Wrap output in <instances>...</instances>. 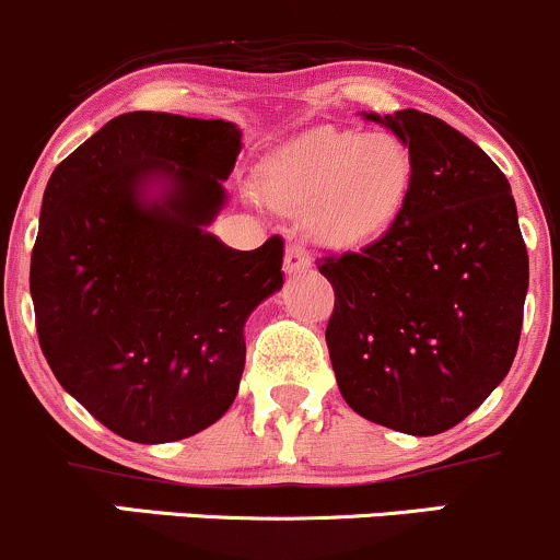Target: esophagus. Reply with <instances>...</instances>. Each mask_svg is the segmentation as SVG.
Listing matches in <instances>:
<instances>
[{
    "mask_svg": "<svg viewBox=\"0 0 560 560\" xmlns=\"http://www.w3.org/2000/svg\"><path fill=\"white\" fill-rule=\"evenodd\" d=\"M313 266L311 260V252L305 247L303 242H292L290 247H287V255H284V270L290 276L294 273H303V270H308Z\"/></svg>",
    "mask_w": 560,
    "mask_h": 560,
    "instance_id": "obj_1",
    "label": "esophagus"
}]
</instances>
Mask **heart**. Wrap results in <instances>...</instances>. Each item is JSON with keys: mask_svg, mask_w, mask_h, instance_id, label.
Listing matches in <instances>:
<instances>
[{"mask_svg": "<svg viewBox=\"0 0 560 560\" xmlns=\"http://www.w3.org/2000/svg\"><path fill=\"white\" fill-rule=\"evenodd\" d=\"M415 186L409 145L390 132L316 127L273 151L262 172L268 199L311 212L324 242L355 247L388 233Z\"/></svg>", "mask_w": 560, "mask_h": 560, "instance_id": "obj_1", "label": "heart"}]
</instances>
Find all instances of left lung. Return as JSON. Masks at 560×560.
<instances>
[{
  "instance_id": "8db88e82",
  "label": "left lung",
  "mask_w": 560,
  "mask_h": 560,
  "mask_svg": "<svg viewBox=\"0 0 560 560\" xmlns=\"http://www.w3.org/2000/svg\"><path fill=\"white\" fill-rule=\"evenodd\" d=\"M370 119L409 145L415 186L388 233L318 266L335 287L331 370L364 420L435 435L510 372L529 255L508 177L472 140L415 108Z\"/></svg>"
}]
</instances>
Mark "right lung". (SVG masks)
I'll return each mask as SVG.
<instances>
[{"mask_svg":"<svg viewBox=\"0 0 560 560\" xmlns=\"http://www.w3.org/2000/svg\"><path fill=\"white\" fill-rule=\"evenodd\" d=\"M242 130L132 110L55 167L31 252V300L66 393L135 444L210 428L242 383L249 313L281 290L284 242L225 247Z\"/></svg>","mask_w":560,"mask_h":560,"instance_id":"right-lung-1","label":"right lung"}]
</instances>
